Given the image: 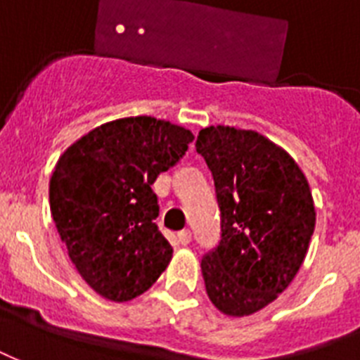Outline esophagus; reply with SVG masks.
Wrapping results in <instances>:
<instances>
[{
  "mask_svg": "<svg viewBox=\"0 0 360 360\" xmlns=\"http://www.w3.org/2000/svg\"><path fill=\"white\" fill-rule=\"evenodd\" d=\"M177 239H179L181 245L186 246L192 240V233L188 230H183V231H179V233H177Z\"/></svg>",
  "mask_w": 360,
  "mask_h": 360,
  "instance_id": "1",
  "label": "esophagus"
}]
</instances>
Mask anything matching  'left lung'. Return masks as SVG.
I'll return each mask as SVG.
<instances>
[{
  "mask_svg": "<svg viewBox=\"0 0 360 360\" xmlns=\"http://www.w3.org/2000/svg\"><path fill=\"white\" fill-rule=\"evenodd\" d=\"M196 151L217 188L222 239L202 259L209 299L220 312H259L291 284L307 257L316 207L290 153L256 130L207 127Z\"/></svg>",
  "mask_w": 360,
  "mask_h": 360,
  "instance_id": "1",
  "label": "left lung"
}]
</instances>
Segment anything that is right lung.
Returning a JSON list of instances; mask_svg holds the SVG:
<instances>
[{
  "label": "right lung",
  "mask_w": 360,
  "mask_h": 360,
  "mask_svg": "<svg viewBox=\"0 0 360 360\" xmlns=\"http://www.w3.org/2000/svg\"><path fill=\"white\" fill-rule=\"evenodd\" d=\"M194 134L151 115L103 123L70 143L50 177V211L78 274L114 302L146 293L172 262L151 185Z\"/></svg>",
  "instance_id": "add662e5"
}]
</instances>
